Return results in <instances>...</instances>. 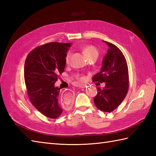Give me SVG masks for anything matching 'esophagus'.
<instances>
[{"instance_id": "esophagus-1", "label": "esophagus", "mask_w": 156, "mask_h": 156, "mask_svg": "<svg viewBox=\"0 0 156 156\" xmlns=\"http://www.w3.org/2000/svg\"><path fill=\"white\" fill-rule=\"evenodd\" d=\"M86 87H87V85H86V84H84V85H79V86H78V87H79V88H85Z\"/></svg>"}]
</instances>
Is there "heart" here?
Returning a JSON list of instances; mask_svg holds the SVG:
<instances>
[{
  "label": "heart",
  "mask_w": 156,
  "mask_h": 156,
  "mask_svg": "<svg viewBox=\"0 0 156 156\" xmlns=\"http://www.w3.org/2000/svg\"><path fill=\"white\" fill-rule=\"evenodd\" d=\"M82 51H83L84 54L86 55L88 59H90L92 57H94V56H97L98 55V51L97 50V49L94 46L91 45H86L84 47L82 48ZM71 56H72V52L70 51H68L66 54V57H65V62L66 64H69V62H70V59H71ZM78 80L82 82L85 81L86 78L84 76H80L78 78Z\"/></svg>",
  "instance_id": "b5f03b06"
}]
</instances>
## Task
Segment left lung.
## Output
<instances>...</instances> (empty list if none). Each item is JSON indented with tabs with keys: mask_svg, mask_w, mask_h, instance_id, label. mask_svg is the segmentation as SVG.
<instances>
[{
	"mask_svg": "<svg viewBox=\"0 0 156 156\" xmlns=\"http://www.w3.org/2000/svg\"><path fill=\"white\" fill-rule=\"evenodd\" d=\"M103 41L108 49L103 58L101 71L93 76L92 81L105 82V87L102 89L97 88L94 102L101 111L110 112L120 105L127 94L129 71L122 51L111 43Z\"/></svg>",
	"mask_w": 156,
	"mask_h": 156,
	"instance_id": "left-lung-1",
	"label": "left lung"
}]
</instances>
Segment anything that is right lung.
Here are the masks:
<instances>
[{
	"instance_id": "right-lung-1",
	"label": "right lung",
	"mask_w": 156,
	"mask_h": 156,
	"mask_svg": "<svg viewBox=\"0 0 156 156\" xmlns=\"http://www.w3.org/2000/svg\"><path fill=\"white\" fill-rule=\"evenodd\" d=\"M72 43L51 42L35 48L27 56L24 78L32 105L45 117L56 119L62 113L59 89L54 84L64 72L65 57Z\"/></svg>"
}]
</instances>
